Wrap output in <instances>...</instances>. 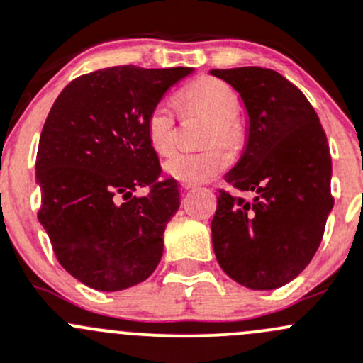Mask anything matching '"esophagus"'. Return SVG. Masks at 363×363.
<instances>
[{"label":"esophagus","mask_w":363,"mask_h":363,"mask_svg":"<svg viewBox=\"0 0 363 363\" xmlns=\"http://www.w3.org/2000/svg\"><path fill=\"white\" fill-rule=\"evenodd\" d=\"M181 186H182V189H191V188H195V184H191V182H181Z\"/></svg>","instance_id":"1"}]
</instances>
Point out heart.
<instances>
[{
    "instance_id": "heart-1",
    "label": "heart",
    "mask_w": 363,
    "mask_h": 363,
    "mask_svg": "<svg viewBox=\"0 0 363 363\" xmlns=\"http://www.w3.org/2000/svg\"><path fill=\"white\" fill-rule=\"evenodd\" d=\"M182 101L206 111L214 121L207 142H232L235 138L234 118L239 113V99L228 84L218 79H199L182 92ZM147 138L160 154L170 152L175 143V104L170 99L157 101L147 115ZM232 163V152L225 145H211L202 150H177L164 161L170 177L182 182H207Z\"/></svg>"
}]
</instances>
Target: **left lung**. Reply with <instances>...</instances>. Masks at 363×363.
Listing matches in <instances>:
<instances>
[{
    "label": "left lung",
    "instance_id": "1",
    "mask_svg": "<svg viewBox=\"0 0 363 363\" xmlns=\"http://www.w3.org/2000/svg\"><path fill=\"white\" fill-rule=\"evenodd\" d=\"M248 115L241 157L225 181L253 191L252 202L221 189L211 223L221 269L255 291L282 287L308 266L333 207L332 156L319 117L282 74L262 67L214 69Z\"/></svg>",
    "mask_w": 363,
    "mask_h": 363
}]
</instances>
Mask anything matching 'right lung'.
Segmentation results:
<instances>
[{
    "mask_svg": "<svg viewBox=\"0 0 363 363\" xmlns=\"http://www.w3.org/2000/svg\"><path fill=\"white\" fill-rule=\"evenodd\" d=\"M191 67L121 65L84 74L56 97L40 133L35 179L38 221L74 279L97 291L152 275L163 234L181 206L175 179L147 138V115ZM150 186V195L132 191Z\"/></svg>",
    "mask_w": 363,
    "mask_h": 363,
    "instance_id": "obj_1",
    "label": "right lung"
}]
</instances>
